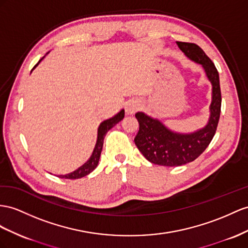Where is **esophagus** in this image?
I'll list each match as a JSON object with an SVG mask.
<instances>
[{
    "mask_svg": "<svg viewBox=\"0 0 248 248\" xmlns=\"http://www.w3.org/2000/svg\"><path fill=\"white\" fill-rule=\"evenodd\" d=\"M139 108V103L137 100H130L125 106V112L128 114H134Z\"/></svg>",
    "mask_w": 248,
    "mask_h": 248,
    "instance_id": "esophagus-1",
    "label": "esophagus"
}]
</instances>
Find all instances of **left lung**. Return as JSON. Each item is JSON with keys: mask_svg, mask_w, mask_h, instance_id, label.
Masks as SVG:
<instances>
[{"mask_svg": "<svg viewBox=\"0 0 248 248\" xmlns=\"http://www.w3.org/2000/svg\"><path fill=\"white\" fill-rule=\"evenodd\" d=\"M189 60L202 65L208 80L212 82L213 95L207 124L198 131L182 134L170 131L160 120L137 112L139 130L134 139L141 154L158 166L179 167L194 161L211 143L217 130L221 112V90L219 73L211 59L196 44L176 42Z\"/></svg>", "mask_w": 248, "mask_h": 248, "instance_id": "8db88e82", "label": "left lung"}]
</instances>
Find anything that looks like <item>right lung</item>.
Here are the masks:
<instances>
[{
	"label": "right lung",
	"mask_w": 248,
	"mask_h": 248,
	"mask_svg": "<svg viewBox=\"0 0 248 248\" xmlns=\"http://www.w3.org/2000/svg\"><path fill=\"white\" fill-rule=\"evenodd\" d=\"M44 59V58H43ZM42 59V60H43ZM40 60L39 62L33 67V69L39 65L40 62L42 61ZM124 117V110H122L119 113H117L115 116H113L110 119L104 120L98 126V131H97V140H96V144H95V148L93 150V153L91 155V157L89 158V160L87 162H85L80 168H78V170H75L74 172L69 173L66 175H60L58 177L60 178H63V179H79L81 177H85L87 175L90 174L91 172L95 170V168L97 167L98 161H99V157H100V153L101 150H103V145H104V139L105 136L110 129H112L114 125L116 124H118L120 120Z\"/></svg>",
	"instance_id": "add662e5"
}]
</instances>
